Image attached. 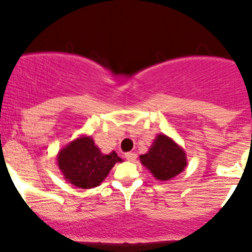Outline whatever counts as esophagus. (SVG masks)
Listing matches in <instances>:
<instances>
[{
    "label": "esophagus",
    "instance_id": "1",
    "mask_svg": "<svg viewBox=\"0 0 252 252\" xmlns=\"http://www.w3.org/2000/svg\"><path fill=\"white\" fill-rule=\"evenodd\" d=\"M126 158L128 159L129 162H134L136 159V154H134V152H128V154H126Z\"/></svg>",
    "mask_w": 252,
    "mask_h": 252
}]
</instances>
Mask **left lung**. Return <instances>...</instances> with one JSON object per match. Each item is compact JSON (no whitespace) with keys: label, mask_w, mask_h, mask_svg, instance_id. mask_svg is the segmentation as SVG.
Returning <instances> with one entry per match:
<instances>
[{"label":"left lung","mask_w":252,"mask_h":252,"mask_svg":"<svg viewBox=\"0 0 252 252\" xmlns=\"http://www.w3.org/2000/svg\"><path fill=\"white\" fill-rule=\"evenodd\" d=\"M140 162L149 169L155 179L167 182L182 173L188 164L184 149L166 134H158Z\"/></svg>","instance_id":"1"}]
</instances>
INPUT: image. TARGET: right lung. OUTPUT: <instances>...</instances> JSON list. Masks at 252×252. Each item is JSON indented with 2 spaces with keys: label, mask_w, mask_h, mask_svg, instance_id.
I'll use <instances>...</instances> for the list:
<instances>
[{
  "label": "right lung",
  "mask_w": 252,
  "mask_h": 252,
  "mask_svg": "<svg viewBox=\"0 0 252 252\" xmlns=\"http://www.w3.org/2000/svg\"><path fill=\"white\" fill-rule=\"evenodd\" d=\"M117 162H123V159L116 151L102 154L89 135H80L57 154V166L61 173L68 183L80 189L101 185Z\"/></svg>",
  "instance_id": "obj_1"
}]
</instances>
